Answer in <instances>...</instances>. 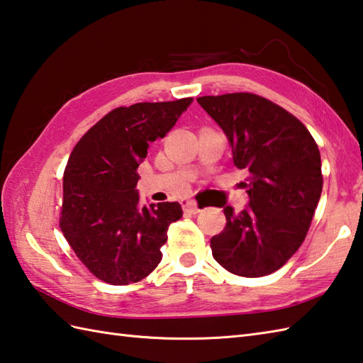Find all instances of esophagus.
Returning a JSON list of instances; mask_svg holds the SVG:
<instances>
[{
	"label": "esophagus",
	"mask_w": 363,
	"mask_h": 363,
	"mask_svg": "<svg viewBox=\"0 0 363 363\" xmlns=\"http://www.w3.org/2000/svg\"><path fill=\"white\" fill-rule=\"evenodd\" d=\"M182 209L186 213H198L199 212V207L191 201H182Z\"/></svg>",
	"instance_id": "1"
}]
</instances>
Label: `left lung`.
<instances>
[{
  "label": "left lung",
  "mask_w": 363,
  "mask_h": 363,
  "mask_svg": "<svg viewBox=\"0 0 363 363\" xmlns=\"http://www.w3.org/2000/svg\"><path fill=\"white\" fill-rule=\"evenodd\" d=\"M196 101L225 130L234 165L248 172L250 201L225 207L226 226L211 238L212 256L229 273H274L303 245L323 190L321 157L307 128L269 99L238 91Z\"/></svg>",
  "instance_id": "left-lung-1"
}]
</instances>
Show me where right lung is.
Returning <instances> with one entry per match:
<instances>
[{
	"instance_id": "obj_1",
	"label": "right lung",
	"mask_w": 363,
	"mask_h": 363,
	"mask_svg": "<svg viewBox=\"0 0 363 363\" xmlns=\"http://www.w3.org/2000/svg\"><path fill=\"white\" fill-rule=\"evenodd\" d=\"M191 101L117 107L73 148L64 172L59 228L99 281L134 284L159 265L168 226L182 217V209L179 203L140 207L137 168L150 143L165 137Z\"/></svg>"
}]
</instances>
